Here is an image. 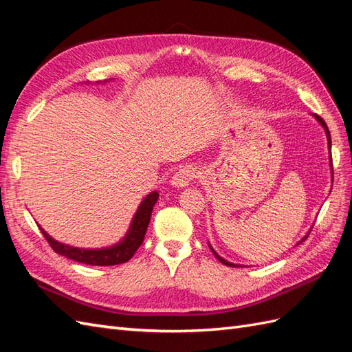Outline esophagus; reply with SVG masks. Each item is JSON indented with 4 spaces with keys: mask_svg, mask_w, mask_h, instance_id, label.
I'll use <instances>...</instances> for the list:
<instances>
[{
    "mask_svg": "<svg viewBox=\"0 0 352 352\" xmlns=\"http://www.w3.org/2000/svg\"><path fill=\"white\" fill-rule=\"evenodd\" d=\"M196 177H197V169L192 165H187V166H183L177 170L173 179H170V184H173L174 187L183 188V187L190 184L192 179H195Z\"/></svg>",
    "mask_w": 352,
    "mask_h": 352,
    "instance_id": "esophagus-1",
    "label": "esophagus"
}]
</instances>
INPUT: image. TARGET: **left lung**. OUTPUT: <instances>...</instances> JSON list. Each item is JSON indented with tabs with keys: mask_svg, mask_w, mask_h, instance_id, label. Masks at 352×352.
Returning a JSON list of instances; mask_svg holds the SVG:
<instances>
[{
	"mask_svg": "<svg viewBox=\"0 0 352 352\" xmlns=\"http://www.w3.org/2000/svg\"><path fill=\"white\" fill-rule=\"evenodd\" d=\"M314 116H315V119H317V120H318V122L321 123V126H322V128H324V129H326V133H327V141H329V150H330V148H331V138H330V132H329V128H327V124H326V122H324V120L321 119V117H320V116H317V114H314ZM330 153H331V151H330ZM331 166H333V165H331ZM306 238H308V236H305V238H303L302 241H305ZM302 241H300V242H302ZM300 242H299V244H300ZM211 251H212V253H214V256H215V257H217V258L220 260V262H221L223 265H226V266H232V267H236V266H238V265H233V263L228 262V260H224V258H221V257H220V256H219L217 253H215V251H214L212 248H211Z\"/></svg>",
	"mask_w": 352,
	"mask_h": 352,
	"instance_id": "1",
	"label": "left lung"
}]
</instances>
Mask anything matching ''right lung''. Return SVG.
<instances>
[{"label":"right lung","mask_w":352,"mask_h":352,"mask_svg":"<svg viewBox=\"0 0 352 352\" xmlns=\"http://www.w3.org/2000/svg\"><path fill=\"white\" fill-rule=\"evenodd\" d=\"M157 199H159L157 192H151L150 195L144 197V201L138 206V211L135 212V217L132 220L129 232L126 233L123 241H120L119 244L113 245L110 248L83 250V248L69 247L65 244H60V242L49 236L47 233L44 232L40 226L38 228L43 233V236L46 238V241L49 242V245L53 248V251L60 256H65L78 263L92 265V266L120 265V263H126L128 260H131L132 256L135 254V251L141 247L144 236H146L147 228H148L153 206H155Z\"/></svg>","instance_id":"obj_1"}]
</instances>
